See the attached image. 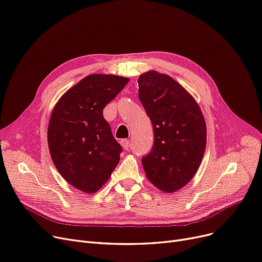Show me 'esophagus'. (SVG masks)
I'll list each match as a JSON object with an SVG mask.
<instances>
[{
    "label": "esophagus",
    "mask_w": 262,
    "mask_h": 262,
    "mask_svg": "<svg viewBox=\"0 0 262 262\" xmlns=\"http://www.w3.org/2000/svg\"><path fill=\"white\" fill-rule=\"evenodd\" d=\"M120 143H121L122 147H123V149H124L125 151H128V150H129V147H130V141H129V140H127V139H122V140L120 141Z\"/></svg>",
    "instance_id": "1"
}]
</instances>
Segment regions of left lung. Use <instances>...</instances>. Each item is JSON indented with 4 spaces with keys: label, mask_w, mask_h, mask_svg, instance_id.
<instances>
[{
    "label": "left lung",
    "mask_w": 262,
    "mask_h": 262,
    "mask_svg": "<svg viewBox=\"0 0 262 262\" xmlns=\"http://www.w3.org/2000/svg\"><path fill=\"white\" fill-rule=\"evenodd\" d=\"M138 96L154 129V144L141 162L146 178L159 190L174 192L197 172L207 145V125L187 91L155 71L138 78Z\"/></svg>",
    "instance_id": "obj_1"
}]
</instances>
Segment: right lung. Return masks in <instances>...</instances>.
Instances as JSON below:
<instances>
[{"label": "right lung", "mask_w": 262, "mask_h": 262, "mask_svg": "<svg viewBox=\"0 0 262 262\" xmlns=\"http://www.w3.org/2000/svg\"><path fill=\"white\" fill-rule=\"evenodd\" d=\"M128 81L116 75H89L52 110L47 135L52 162L64 180L88 194L106 183L120 161L122 146L103 110Z\"/></svg>", "instance_id": "right-lung-1"}]
</instances>
